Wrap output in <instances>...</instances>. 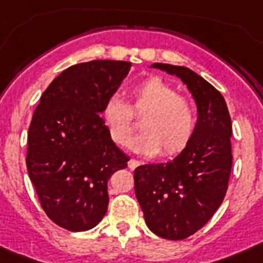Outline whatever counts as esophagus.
I'll return each mask as SVG.
<instances>
[{"instance_id": "esophagus-1", "label": "esophagus", "mask_w": 263, "mask_h": 263, "mask_svg": "<svg viewBox=\"0 0 263 263\" xmlns=\"http://www.w3.org/2000/svg\"><path fill=\"white\" fill-rule=\"evenodd\" d=\"M139 164H141V160L134 159V158H132V159H130L129 162H127V166H129L130 170H134V168H136V167H138Z\"/></svg>"}]
</instances>
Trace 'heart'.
Returning <instances> with one entry per match:
<instances>
[{
    "label": "heart",
    "mask_w": 263,
    "mask_h": 263,
    "mask_svg": "<svg viewBox=\"0 0 263 263\" xmlns=\"http://www.w3.org/2000/svg\"><path fill=\"white\" fill-rule=\"evenodd\" d=\"M132 103L111 95L103 106V120L116 145L124 146L134 129V115L143 116L141 132L129 147L142 154L175 155L191 142L197 125L196 110L187 99L160 78H148L130 89Z\"/></svg>",
    "instance_id": "b5f03b06"
}]
</instances>
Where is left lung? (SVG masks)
Masks as SVG:
<instances>
[{
    "label": "left lung",
    "mask_w": 263,
    "mask_h": 263,
    "mask_svg": "<svg viewBox=\"0 0 263 263\" xmlns=\"http://www.w3.org/2000/svg\"><path fill=\"white\" fill-rule=\"evenodd\" d=\"M187 85L197 106L191 142L167 163L138 166L134 190L148 229L167 240H184L221 205L232 170V121L222 95L187 67L154 63Z\"/></svg>",
    "instance_id": "obj_1"
}]
</instances>
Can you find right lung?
Instances as JSON below:
<instances>
[{
  "label": "right lung",
  "mask_w": 263,
  "mask_h": 263,
  "mask_svg": "<svg viewBox=\"0 0 263 263\" xmlns=\"http://www.w3.org/2000/svg\"><path fill=\"white\" fill-rule=\"evenodd\" d=\"M132 63L92 60L64 69L43 92L27 136L26 166L39 203L59 227L84 232L108 210V180L130 159L111 141L104 103Z\"/></svg>",
  "instance_id": "obj_1"
}]
</instances>
